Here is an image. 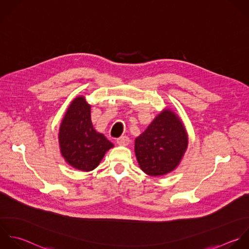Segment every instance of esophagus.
Instances as JSON below:
<instances>
[{
  "instance_id": "esophagus-1",
  "label": "esophagus",
  "mask_w": 249,
  "mask_h": 249,
  "mask_svg": "<svg viewBox=\"0 0 249 249\" xmlns=\"http://www.w3.org/2000/svg\"><path fill=\"white\" fill-rule=\"evenodd\" d=\"M116 142L119 145H127L130 142V139L127 136H122V137H120V138H118L116 140Z\"/></svg>"
}]
</instances>
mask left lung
Masks as SVG:
<instances>
[{
  "mask_svg": "<svg viewBox=\"0 0 249 249\" xmlns=\"http://www.w3.org/2000/svg\"><path fill=\"white\" fill-rule=\"evenodd\" d=\"M187 144L180 119L166 109L136 139L135 152L141 169L148 176L158 177L176 169Z\"/></svg>",
  "mask_w": 249,
  "mask_h": 249,
  "instance_id": "obj_1",
  "label": "left lung"
}]
</instances>
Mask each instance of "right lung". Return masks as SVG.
<instances>
[{"label":"right lung","mask_w":249,"mask_h":249,"mask_svg":"<svg viewBox=\"0 0 249 249\" xmlns=\"http://www.w3.org/2000/svg\"><path fill=\"white\" fill-rule=\"evenodd\" d=\"M91 106L84 97L72 101L61 123L59 142L65 160L79 171L94 170L113 144L94 129Z\"/></svg>","instance_id":"obj_1"}]
</instances>
